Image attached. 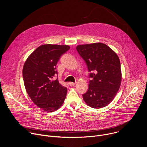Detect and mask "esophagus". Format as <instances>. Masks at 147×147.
<instances>
[{"mask_svg": "<svg viewBox=\"0 0 147 147\" xmlns=\"http://www.w3.org/2000/svg\"><path fill=\"white\" fill-rule=\"evenodd\" d=\"M75 84H75L74 82H69V85L70 86H71V87L74 86Z\"/></svg>", "mask_w": 147, "mask_h": 147, "instance_id": "34e87169", "label": "esophagus"}]
</instances>
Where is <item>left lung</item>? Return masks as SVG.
Segmentation results:
<instances>
[{"label": "left lung", "mask_w": 147, "mask_h": 147, "mask_svg": "<svg viewBox=\"0 0 147 147\" xmlns=\"http://www.w3.org/2000/svg\"><path fill=\"white\" fill-rule=\"evenodd\" d=\"M76 49L86 63L91 80L84 100L92 108H102L113 100L121 84L120 62L117 54L103 43L78 45Z\"/></svg>", "instance_id": "1"}]
</instances>
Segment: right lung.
<instances>
[{
	"label": "right lung",
	"instance_id": "obj_1",
	"mask_svg": "<svg viewBox=\"0 0 147 147\" xmlns=\"http://www.w3.org/2000/svg\"><path fill=\"white\" fill-rule=\"evenodd\" d=\"M69 49L68 45H41L24 65L23 76L27 92L36 105L46 112L58 109L66 97L67 88L57 78H53L57 75L56 66L60 56Z\"/></svg>",
	"mask_w": 147,
	"mask_h": 147
}]
</instances>
